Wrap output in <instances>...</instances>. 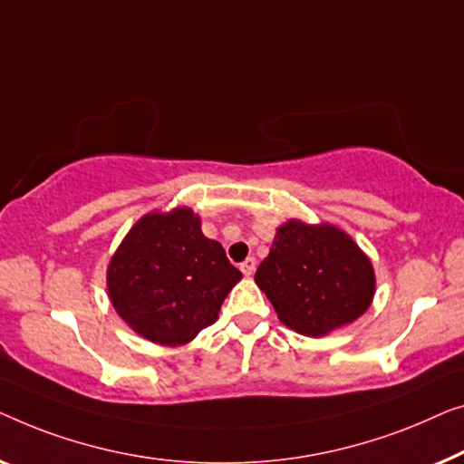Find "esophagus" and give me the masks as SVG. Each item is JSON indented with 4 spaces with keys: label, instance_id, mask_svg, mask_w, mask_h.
Returning <instances> with one entry per match:
<instances>
[{
    "label": "esophagus",
    "instance_id": "1",
    "mask_svg": "<svg viewBox=\"0 0 464 464\" xmlns=\"http://www.w3.org/2000/svg\"><path fill=\"white\" fill-rule=\"evenodd\" d=\"M239 269H241V273H244L246 277H250L252 273L256 271V258H252V256H250V258H246L244 263L239 265Z\"/></svg>",
    "mask_w": 464,
    "mask_h": 464
}]
</instances>
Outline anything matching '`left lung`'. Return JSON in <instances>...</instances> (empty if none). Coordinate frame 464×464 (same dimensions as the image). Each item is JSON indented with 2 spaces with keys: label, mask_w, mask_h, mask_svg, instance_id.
Returning <instances> with one entry per match:
<instances>
[{
  "label": "left lung",
  "mask_w": 464,
  "mask_h": 464,
  "mask_svg": "<svg viewBox=\"0 0 464 464\" xmlns=\"http://www.w3.org/2000/svg\"><path fill=\"white\" fill-rule=\"evenodd\" d=\"M279 319L304 336L351 324L374 296V271L347 233L290 220L279 227L256 276Z\"/></svg>",
  "instance_id": "obj_1"
}]
</instances>
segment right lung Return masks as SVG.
Here are the masks:
<instances>
[{
  "mask_svg": "<svg viewBox=\"0 0 464 464\" xmlns=\"http://www.w3.org/2000/svg\"><path fill=\"white\" fill-rule=\"evenodd\" d=\"M241 279L223 246L201 233L188 208L151 212L126 235L109 265L115 311L140 336L185 344L217 322L220 304Z\"/></svg>",
  "mask_w": 464,
  "mask_h": 464,
  "instance_id": "right-lung-1",
  "label": "right lung"
}]
</instances>
